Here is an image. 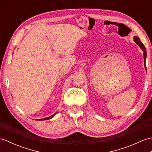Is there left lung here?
I'll list each match as a JSON object with an SVG mask.
<instances>
[{
	"label": "left lung",
	"mask_w": 152,
	"mask_h": 152,
	"mask_svg": "<svg viewBox=\"0 0 152 152\" xmlns=\"http://www.w3.org/2000/svg\"><path fill=\"white\" fill-rule=\"evenodd\" d=\"M134 41L136 42L138 46H140V48L142 50L143 52H144V64H145V69H146V48H145L144 45L142 44V42L140 41V38L137 37H134Z\"/></svg>",
	"instance_id": "obj_1"
}]
</instances>
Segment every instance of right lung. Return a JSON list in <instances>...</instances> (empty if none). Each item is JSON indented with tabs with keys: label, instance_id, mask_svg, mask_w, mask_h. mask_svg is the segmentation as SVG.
Here are the masks:
<instances>
[{
	"label": "right lung",
	"instance_id": "1",
	"mask_svg": "<svg viewBox=\"0 0 152 152\" xmlns=\"http://www.w3.org/2000/svg\"><path fill=\"white\" fill-rule=\"evenodd\" d=\"M53 115H51V116H50V117H48V118H44V119H37V120H47V119H51V118H52L53 117Z\"/></svg>",
	"mask_w": 152,
	"mask_h": 152
}]
</instances>
